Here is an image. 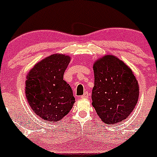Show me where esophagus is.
<instances>
[{"label":"esophagus","mask_w":157,"mask_h":157,"mask_svg":"<svg viewBox=\"0 0 157 157\" xmlns=\"http://www.w3.org/2000/svg\"><path fill=\"white\" fill-rule=\"evenodd\" d=\"M89 97H90V93L87 91H86L85 93L83 94L80 97V98H88Z\"/></svg>","instance_id":"34e87169"}]
</instances>
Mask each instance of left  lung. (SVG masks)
I'll return each instance as SVG.
<instances>
[{
  "label": "left lung",
  "instance_id": "left-lung-1",
  "mask_svg": "<svg viewBox=\"0 0 157 157\" xmlns=\"http://www.w3.org/2000/svg\"><path fill=\"white\" fill-rule=\"evenodd\" d=\"M92 105L108 125L125 119L139 98L138 81L131 69L114 56H105L94 64Z\"/></svg>",
  "mask_w": 157,
  "mask_h": 157
}]
</instances>
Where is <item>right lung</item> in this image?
<instances>
[{
    "label": "right lung",
    "mask_w": 157,
    "mask_h": 157,
    "mask_svg": "<svg viewBox=\"0 0 157 157\" xmlns=\"http://www.w3.org/2000/svg\"><path fill=\"white\" fill-rule=\"evenodd\" d=\"M70 58L54 54L36 64L27 76L25 94L33 112L45 121H58L70 112L75 98L63 80Z\"/></svg>",
    "instance_id": "add662e5"
}]
</instances>
